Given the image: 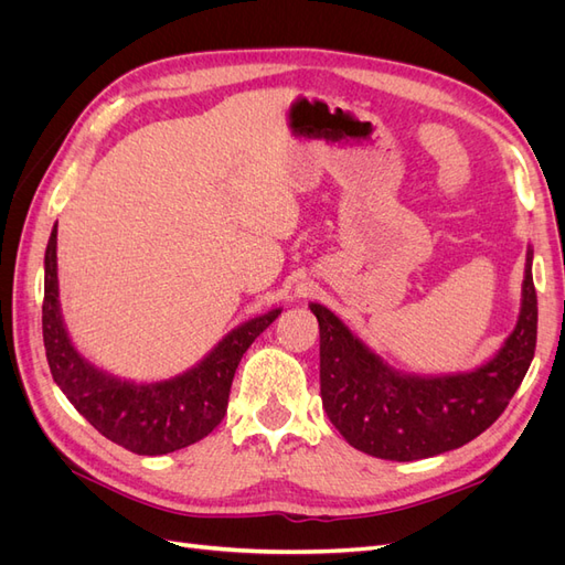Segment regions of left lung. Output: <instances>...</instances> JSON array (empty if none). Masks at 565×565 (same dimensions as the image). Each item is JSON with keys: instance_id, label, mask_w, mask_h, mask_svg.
Segmentation results:
<instances>
[{"instance_id": "8db88e82", "label": "left lung", "mask_w": 565, "mask_h": 565, "mask_svg": "<svg viewBox=\"0 0 565 565\" xmlns=\"http://www.w3.org/2000/svg\"><path fill=\"white\" fill-rule=\"evenodd\" d=\"M309 306L320 324L324 413L349 446L380 459L413 461L473 440L504 413L535 355L537 297L530 245L516 328L490 361L471 372L396 370L328 306Z\"/></svg>"}]
</instances>
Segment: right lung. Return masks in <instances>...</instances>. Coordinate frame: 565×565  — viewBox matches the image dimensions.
Here are the masks:
<instances>
[{"label":"right lung","mask_w":565,"mask_h":565,"mask_svg":"<svg viewBox=\"0 0 565 565\" xmlns=\"http://www.w3.org/2000/svg\"><path fill=\"white\" fill-rule=\"evenodd\" d=\"M58 226L44 254L42 330L51 377L98 434L136 455H167L193 446L224 419L237 363L282 309H270L233 328L218 344L177 377L134 382L84 358L67 334L58 299Z\"/></svg>","instance_id":"1"}]
</instances>
